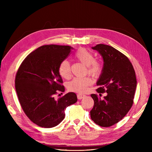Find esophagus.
<instances>
[{
	"label": "esophagus",
	"instance_id": "1",
	"mask_svg": "<svg viewBox=\"0 0 152 152\" xmlns=\"http://www.w3.org/2000/svg\"><path fill=\"white\" fill-rule=\"evenodd\" d=\"M85 96H86L85 95H82V94H78V95H77V97H78V99H80V100L83 99V98H84Z\"/></svg>",
	"mask_w": 152,
	"mask_h": 152
}]
</instances>
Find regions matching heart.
<instances>
[{"label":"heart","instance_id":"1","mask_svg":"<svg viewBox=\"0 0 152 152\" xmlns=\"http://www.w3.org/2000/svg\"><path fill=\"white\" fill-rule=\"evenodd\" d=\"M76 59L87 66L88 72L92 77L97 78L101 75L103 71V64L95 60V55L86 48H80L75 53ZM59 73L64 78L70 76V64L67 60H64L59 66ZM93 81L89 77L75 78L68 84V89L70 91L83 93L87 91L88 87L92 84Z\"/></svg>","mask_w":152,"mask_h":152}]
</instances>
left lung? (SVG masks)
Segmentation results:
<instances>
[{
	"instance_id": "8db88e82",
	"label": "left lung",
	"mask_w": 152,
	"mask_h": 152,
	"mask_svg": "<svg viewBox=\"0 0 152 152\" xmlns=\"http://www.w3.org/2000/svg\"><path fill=\"white\" fill-rule=\"evenodd\" d=\"M92 49L98 51L104 60L102 73L96 82V94H91L94 106L90 111L96 125L108 127L117 124L130 110L137 88V78L133 64L124 54L110 46L97 44Z\"/></svg>"
}]
</instances>
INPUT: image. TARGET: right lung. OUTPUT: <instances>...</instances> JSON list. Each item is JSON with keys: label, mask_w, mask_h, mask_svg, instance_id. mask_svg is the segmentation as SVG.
<instances>
[{"label": "right lung", "mask_w": 152, "mask_h": 152, "mask_svg": "<svg viewBox=\"0 0 152 152\" xmlns=\"http://www.w3.org/2000/svg\"><path fill=\"white\" fill-rule=\"evenodd\" d=\"M72 49L56 44L40 46L25 57L16 73L19 102L28 119L40 127L51 128L59 124L66 107L78 100L72 92L54 99L58 92L64 91L59 66Z\"/></svg>", "instance_id": "1"}]
</instances>
